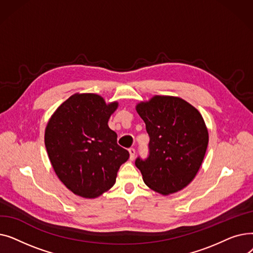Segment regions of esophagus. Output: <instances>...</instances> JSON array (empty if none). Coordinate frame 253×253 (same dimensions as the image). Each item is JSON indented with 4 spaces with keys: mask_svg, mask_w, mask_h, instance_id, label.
<instances>
[{
    "mask_svg": "<svg viewBox=\"0 0 253 253\" xmlns=\"http://www.w3.org/2000/svg\"><path fill=\"white\" fill-rule=\"evenodd\" d=\"M129 154H130V160L133 161L135 158V149L134 148H130L129 149Z\"/></svg>",
    "mask_w": 253,
    "mask_h": 253,
    "instance_id": "esophagus-1",
    "label": "esophagus"
}]
</instances>
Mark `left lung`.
Segmentation results:
<instances>
[{"mask_svg":"<svg viewBox=\"0 0 253 253\" xmlns=\"http://www.w3.org/2000/svg\"><path fill=\"white\" fill-rule=\"evenodd\" d=\"M136 111L150 136L149 156L136 167L148 187L163 195L182 190L201 167L208 145L204 120L193 105L173 96H155Z\"/></svg>","mask_w":253,"mask_h":253,"instance_id":"obj_1","label":"left lung"}]
</instances>
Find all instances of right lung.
I'll list each match as a JSON object with an SVG mask.
<instances>
[{
  "label": "right lung",
  "mask_w": 253,
  "mask_h": 253,
  "mask_svg": "<svg viewBox=\"0 0 253 253\" xmlns=\"http://www.w3.org/2000/svg\"><path fill=\"white\" fill-rule=\"evenodd\" d=\"M118 102L106 104L97 94H74L52 115L45 145L56 175L84 198H96L116 182L129 152L117 143L108 122Z\"/></svg>",
  "instance_id": "right-lung-1"
}]
</instances>
